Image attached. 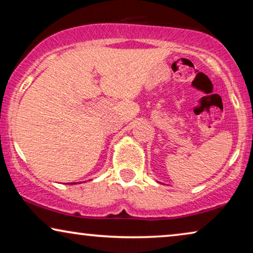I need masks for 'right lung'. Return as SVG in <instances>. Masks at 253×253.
<instances>
[{
    "mask_svg": "<svg viewBox=\"0 0 253 253\" xmlns=\"http://www.w3.org/2000/svg\"><path fill=\"white\" fill-rule=\"evenodd\" d=\"M70 184H76V183H70Z\"/></svg>",
    "mask_w": 253,
    "mask_h": 253,
    "instance_id": "1",
    "label": "right lung"
}]
</instances>
